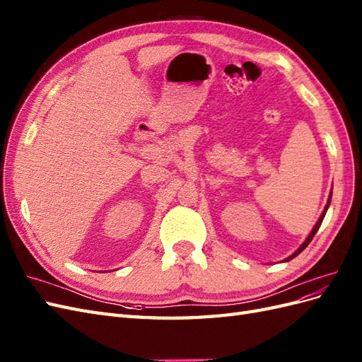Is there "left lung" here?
<instances>
[{
  "instance_id": "8db88e82",
  "label": "left lung",
  "mask_w": 362,
  "mask_h": 362,
  "mask_svg": "<svg viewBox=\"0 0 362 362\" xmlns=\"http://www.w3.org/2000/svg\"><path fill=\"white\" fill-rule=\"evenodd\" d=\"M329 204H330V197H329V200H327V204H326V208H325V211H323V214H322V216H320V218H318V221H317V224L314 226V229H313V232L311 233H309V236H308V238H306V241L300 245V247H298V249L290 256V257H288V259L286 261H291L293 259V257H296L298 253H302L305 249H306V247H308V244L309 243H311L313 241V238H314V235L317 233V230H318V227L320 226H322V223H323V218H325V215H326V211H327V208H329Z\"/></svg>"
}]
</instances>
